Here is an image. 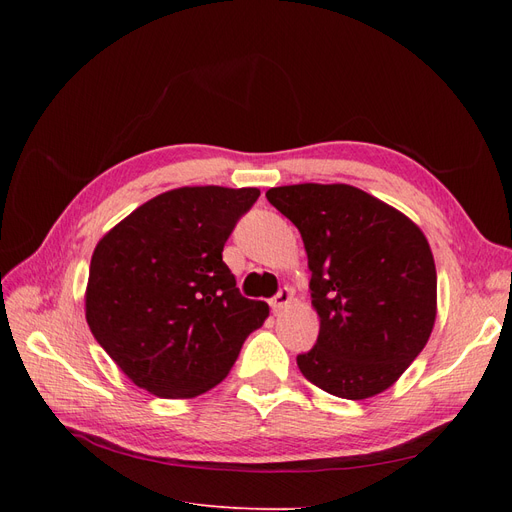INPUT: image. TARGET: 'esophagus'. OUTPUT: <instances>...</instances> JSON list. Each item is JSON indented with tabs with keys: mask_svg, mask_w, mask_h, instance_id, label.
<instances>
[{
	"mask_svg": "<svg viewBox=\"0 0 512 512\" xmlns=\"http://www.w3.org/2000/svg\"><path fill=\"white\" fill-rule=\"evenodd\" d=\"M290 301H292V290L290 288H280V292L269 299V305H271L273 312H280V309H284Z\"/></svg>",
	"mask_w": 512,
	"mask_h": 512,
	"instance_id": "obj_1",
	"label": "esophagus"
}]
</instances>
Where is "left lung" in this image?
Returning <instances> with one entry per match:
<instances>
[{
	"label": "left lung",
	"mask_w": 512,
	"mask_h": 512,
	"mask_svg": "<svg viewBox=\"0 0 512 512\" xmlns=\"http://www.w3.org/2000/svg\"><path fill=\"white\" fill-rule=\"evenodd\" d=\"M269 203L299 228L320 316L301 374L344 399L382 393L425 348L436 322V265L412 220L346 183L282 185Z\"/></svg>",
	"instance_id": "8db88e82"
}]
</instances>
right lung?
I'll list each match as a JSON object with an SVG mask.
<instances>
[{
    "instance_id": "add662e5",
    "label": "right lung",
    "mask_w": 512,
    "mask_h": 512,
    "mask_svg": "<svg viewBox=\"0 0 512 512\" xmlns=\"http://www.w3.org/2000/svg\"><path fill=\"white\" fill-rule=\"evenodd\" d=\"M260 196L220 185L164 192L96 245L85 316L96 342L136 386L183 399L207 393L269 316L245 299L224 243Z\"/></svg>"
}]
</instances>
